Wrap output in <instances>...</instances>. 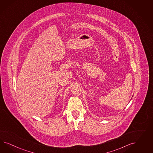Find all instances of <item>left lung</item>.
I'll return each mask as SVG.
<instances>
[{"label":"left lung","mask_w":153,"mask_h":153,"mask_svg":"<svg viewBox=\"0 0 153 153\" xmlns=\"http://www.w3.org/2000/svg\"><path fill=\"white\" fill-rule=\"evenodd\" d=\"M132 97H133V96H132Z\"/></svg>","instance_id":"obj_1"}]
</instances>
